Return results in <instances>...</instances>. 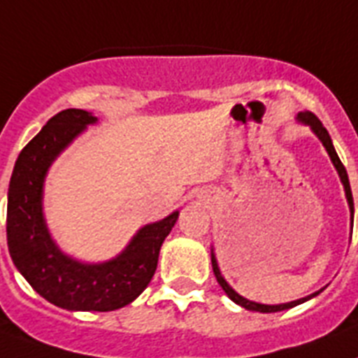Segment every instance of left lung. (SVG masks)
<instances>
[{
    "label": "left lung",
    "instance_id": "8db88e82",
    "mask_svg": "<svg viewBox=\"0 0 358 358\" xmlns=\"http://www.w3.org/2000/svg\"><path fill=\"white\" fill-rule=\"evenodd\" d=\"M296 122L302 123V125H308V127L313 131V134L318 138V140H320V142H322L324 149H326L327 155H329V158H331V164L335 165V169H337V173H338V178H341L342 185H344V193H346L348 206H350L351 231H353V215H355V209H353V196H351L350 178H348L346 169H344V165H342L341 158H338L337 151H335V147H333L331 136H329V133L326 131V127H324L322 123H320V120H318L313 113H309V110H304V113L296 114ZM211 264H213V273H215V276H216V282H218L222 289L225 291V295L229 296V299L233 300L235 304L242 306V308L249 309V311H258V313H276V311H284V309H289V308H295V306H299V304H304V302H308L309 299H313V296L320 295V293L324 291V287H322V289L315 291V293L304 296V299L293 300V302H286V304H260V302H253V300L244 299V296L238 295V293H236V291L233 289L229 284H227V280H225L224 276H222L220 267H218V260H216L215 248H211Z\"/></svg>",
    "mask_w": 358,
    "mask_h": 358
}]
</instances>
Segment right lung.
I'll return each mask as SVG.
<instances>
[{"instance_id":"add662e5","label":"right lung","mask_w":358,"mask_h":358,"mask_svg":"<svg viewBox=\"0 0 358 358\" xmlns=\"http://www.w3.org/2000/svg\"><path fill=\"white\" fill-rule=\"evenodd\" d=\"M92 113L67 109L45 127L17 156L7 203V244L12 262L38 295L69 311H114L131 304L149 286L164 240L178 211L136 231L122 253L103 262H82L63 253L43 213L45 178L56 162L89 125Z\"/></svg>"}]
</instances>
